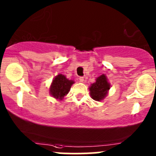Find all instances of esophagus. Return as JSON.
<instances>
[{"instance_id":"obj_1","label":"esophagus","mask_w":156,"mask_h":156,"mask_svg":"<svg viewBox=\"0 0 156 156\" xmlns=\"http://www.w3.org/2000/svg\"><path fill=\"white\" fill-rule=\"evenodd\" d=\"M79 81H80V82H84V78H83V77H80Z\"/></svg>"}]
</instances>
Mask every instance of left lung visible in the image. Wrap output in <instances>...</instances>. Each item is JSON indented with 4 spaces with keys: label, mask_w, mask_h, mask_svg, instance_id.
I'll list each match as a JSON object with an SVG mask.
<instances>
[{
    "label": "left lung",
    "mask_w": 156,
    "mask_h": 156,
    "mask_svg": "<svg viewBox=\"0 0 156 156\" xmlns=\"http://www.w3.org/2000/svg\"><path fill=\"white\" fill-rule=\"evenodd\" d=\"M111 84L108 81L106 75L103 74L96 78V81L90 84L89 87L90 95L93 100L96 101H101L106 98Z\"/></svg>",
    "instance_id": "8db88e82"
}]
</instances>
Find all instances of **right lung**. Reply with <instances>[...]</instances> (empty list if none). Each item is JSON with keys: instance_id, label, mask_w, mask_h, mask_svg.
<instances>
[{"instance_id": "1", "label": "right lung", "mask_w": 156, "mask_h": 156, "mask_svg": "<svg viewBox=\"0 0 156 156\" xmlns=\"http://www.w3.org/2000/svg\"><path fill=\"white\" fill-rule=\"evenodd\" d=\"M74 83L73 80H69L64 75L59 74L52 81L49 93L56 100H62L69 94Z\"/></svg>"}]
</instances>
